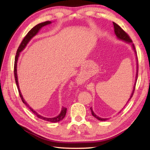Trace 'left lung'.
I'll return each mask as SVG.
<instances>
[{
    "mask_svg": "<svg viewBox=\"0 0 150 150\" xmlns=\"http://www.w3.org/2000/svg\"><path fill=\"white\" fill-rule=\"evenodd\" d=\"M113 25H114V28H115V34L116 36H117L119 40H123V41L126 42L127 43H129V44H132V40H131V38L129 36L128 34H127L126 32H125L124 31V30L121 28V27L120 26H118L117 24H116L115 22H113ZM132 47L133 50L134 51V52H135L136 55V59H137V63H138V57H137V55H136V51L135 49V46H134V45L133 44H132ZM138 63H137V72H136V83H134V88H133V91H132V93L131 94V96L130 98H129V100H128V102L129 100L131 99V98L133 96V94L134 93V90H135V87H136V81H137V78H138ZM127 102V103H128ZM127 104V103H126ZM91 110V113H92V115L94 116V117L96 118V119H98V120H100V121H105L106 120H108V118H100L98 117V116H96L95 113H94V112L93 110V108L92 107L90 108ZM121 111V110H120ZM119 112V113H120Z\"/></svg>",
    "mask_w": 150,
    "mask_h": 150,
    "instance_id": "obj_1",
    "label": "left lung"
}]
</instances>
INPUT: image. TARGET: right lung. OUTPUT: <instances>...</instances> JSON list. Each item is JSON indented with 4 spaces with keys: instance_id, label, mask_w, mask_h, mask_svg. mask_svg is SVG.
<instances>
[{
    "instance_id": "add662e5",
    "label": "right lung",
    "mask_w": 150,
    "mask_h": 150,
    "mask_svg": "<svg viewBox=\"0 0 150 150\" xmlns=\"http://www.w3.org/2000/svg\"><path fill=\"white\" fill-rule=\"evenodd\" d=\"M51 23H52V22H51L50 21H46V22H42V23H40V24H37L36 26H35L34 28H32L28 32V34H26V36L24 37V38L22 41L21 44H20L18 48V50H17L16 55V57H15L14 73L15 81H16L18 89L19 95H20V98H21V99L22 100V102H23V103L25 104V105L27 106V107H28L30 108V110H31L32 112L34 113V115L37 116L38 118H39L40 119H42V120H44L45 121L50 122H59L60 120H63V119L65 118V115H66V112H67V108L63 107L62 108V111H61V112H60L59 115H58L57 116H56V117H54V118H45V117H44V116H42L41 115H38V114L35 110H33V109L31 107H30V106L28 105L26 101H25L24 99L23 98V96H22V94H21V92H20V88H19L18 82V77H17V62H18V59L20 53L23 50L25 47H26V45L28 44V43L30 41V40H31L33 37L35 36V35L38 34V32H39V30L41 29L43 26H46V25L50 24Z\"/></svg>"
}]
</instances>
